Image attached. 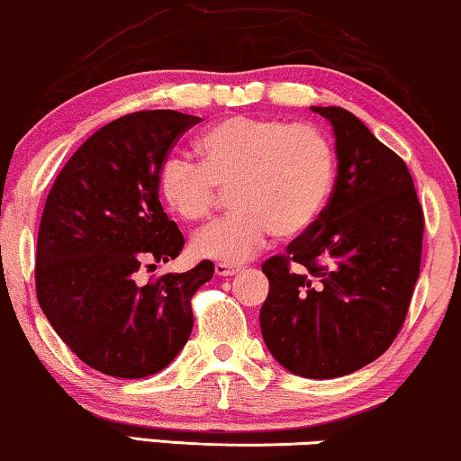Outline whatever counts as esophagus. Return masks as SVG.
<instances>
[{"mask_svg": "<svg viewBox=\"0 0 461 461\" xmlns=\"http://www.w3.org/2000/svg\"><path fill=\"white\" fill-rule=\"evenodd\" d=\"M214 273L219 276H231L240 273V264H230V262H216Z\"/></svg>", "mask_w": 461, "mask_h": 461, "instance_id": "obj_1", "label": "esophagus"}]
</instances>
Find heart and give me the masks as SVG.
<instances>
[{
	"instance_id": "b5f03b06",
	"label": "heart",
	"mask_w": 461,
	"mask_h": 461,
	"mask_svg": "<svg viewBox=\"0 0 461 461\" xmlns=\"http://www.w3.org/2000/svg\"><path fill=\"white\" fill-rule=\"evenodd\" d=\"M202 163L169 154L160 163V199L180 219H206L230 188L234 210L193 236V253L219 262H245L268 236L296 238L329 203L335 149L312 124L234 115L197 140Z\"/></svg>"
}]
</instances>
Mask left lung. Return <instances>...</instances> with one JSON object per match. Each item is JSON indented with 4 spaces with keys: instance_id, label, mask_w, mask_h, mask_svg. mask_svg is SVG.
<instances>
[{
    "instance_id": "8db88e82",
    "label": "left lung",
    "mask_w": 461,
    "mask_h": 461,
    "mask_svg": "<svg viewBox=\"0 0 461 461\" xmlns=\"http://www.w3.org/2000/svg\"><path fill=\"white\" fill-rule=\"evenodd\" d=\"M335 132L337 180L318 221L266 259V348L303 378H339L382 357L420 270L423 208L402 158L341 107H312Z\"/></svg>"
}]
</instances>
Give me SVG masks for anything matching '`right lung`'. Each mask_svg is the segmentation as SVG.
<instances>
[{
	"mask_svg": "<svg viewBox=\"0 0 461 461\" xmlns=\"http://www.w3.org/2000/svg\"><path fill=\"white\" fill-rule=\"evenodd\" d=\"M202 122L171 109L137 111L96 131L55 177L38 230L36 296L62 341L113 378L165 369L193 330L191 298L212 279L188 273L141 284V268L180 255L185 236L158 202L169 149Z\"/></svg>",
	"mask_w": 461,
	"mask_h": 461,
	"instance_id": "obj_1",
	"label": "right lung"
}]
</instances>
